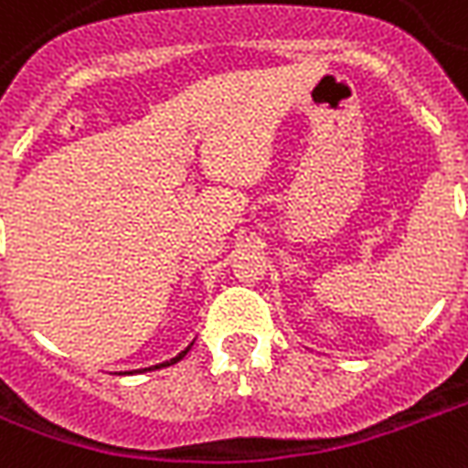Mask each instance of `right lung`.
Returning <instances> with one entry per match:
<instances>
[{
	"label": "right lung",
	"mask_w": 468,
	"mask_h": 468,
	"mask_svg": "<svg viewBox=\"0 0 468 468\" xmlns=\"http://www.w3.org/2000/svg\"><path fill=\"white\" fill-rule=\"evenodd\" d=\"M191 346H194V344H191ZM191 346H188V348H191ZM188 348H186V351H181V353H178L176 358H171V361H166V363H159V366H152V368H144V370H156V368H164V366H171V363H178V361H181V358H184V356H186V353H188Z\"/></svg>",
	"instance_id": "right-lung-1"
}]
</instances>
